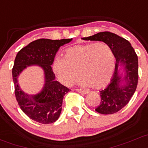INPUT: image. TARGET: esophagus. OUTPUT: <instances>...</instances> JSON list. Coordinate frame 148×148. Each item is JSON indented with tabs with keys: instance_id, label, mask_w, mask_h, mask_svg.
I'll use <instances>...</instances> for the list:
<instances>
[{
	"instance_id": "34e87169",
	"label": "esophagus",
	"mask_w": 148,
	"mask_h": 148,
	"mask_svg": "<svg viewBox=\"0 0 148 148\" xmlns=\"http://www.w3.org/2000/svg\"><path fill=\"white\" fill-rule=\"evenodd\" d=\"M75 90L77 92L81 93V94H84V95H85V94H87L89 92L88 90H81V89H76Z\"/></svg>"
}]
</instances>
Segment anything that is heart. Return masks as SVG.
Segmentation results:
<instances>
[{
	"mask_svg": "<svg viewBox=\"0 0 148 148\" xmlns=\"http://www.w3.org/2000/svg\"><path fill=\"white\" fill-rule=\"evenodd\" d=\"M115 66L114 52L105 43L79 44L66 49L64 57L55 58L52 69L66 86L73 85L77 76L82 86L102 88L110 81Z\"/></svg>",
	"mask_w": 148,
	"mask_h": 148,
	"instance_id": "1",
	"label": "heart"
}]
</instances>
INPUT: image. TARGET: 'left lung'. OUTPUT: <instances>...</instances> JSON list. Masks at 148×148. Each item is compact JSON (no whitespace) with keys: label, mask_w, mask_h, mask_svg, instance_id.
Segmentation results:
<instances>
[{"label":"left lung","mask_w":148,"mask_h":148,"mask_svg":"<svg viewBox=\"0 0 148 148\" xmlns=\"http://www.w3.org/2000/svg\"><path fill=\"white\" fill-rule=\"evenodd\" d=\"M82 39L104 42L114 52L116 59L115 71L109 85L100 91L101 101L95 111L102 114L118 112L129 102L136 92L138 81V56L128 40L109 32H99ZM122 64L125 71L123 78L118 72L119 66Z\"/></svg>","instance_id":"left-lung-1"}]
</instances>
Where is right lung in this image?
Segmentation results:
<instances>
[{"mask_svg": "<svg viewBox=\"0 0 148 148\" xmlns=\"http://www.w3.org/2000/svg\"><path fill=\"white\" fill-rule=\"evenodd\" d=\"M71 40L72 39H37L22 49L15 57L12 71L15 97L23 112L38 123L49 124L55 122L61 114L63 96L71 91L55 80V74L51 66L60 47ZM31 64H38L43 68L45 84L40 93L30 97L19 88L17 76Z\"/></svg>", "mask_w": 148, "mask_h": 148, "instance_id": "add662e5", "label": "right lung"}]
</instances>
